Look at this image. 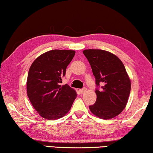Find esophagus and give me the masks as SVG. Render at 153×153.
<instances>
[{
	"mask_svg": "<svg viewBox=\"0 0 153 153\" xmlns=\"http://www.w3.org/2000/svg\"><path fill=\"white\" fill-rule=\"evenodd\" d=\"M86 91H87V89H86V88H83V89L79 90V92L81 93V94H83V93H85Z\"/></svg>",
	"mask_w": 153,
	"mask_h": 153,
	"instance_id": "34e87169",
	"label": "esophagus"
}]
</instances>
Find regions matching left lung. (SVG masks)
Here are the masks:
<instances>
[{"label":"left lung","mask_w":153,"mask_h":153,"mask_svg":"<svg viewBox=\"0 0 153 153\" xmlns=\"http://www.w3.org/2000/svg\"><path fill=\"white\" fill-rule=\"evenodd\" d=\"M91 67L97 86V100L89 106L93 114L100 118L109 120L121 113L128 103L131 82L121 60L114 53L103 50H83Z\"/></svg>","instance_id":"1"}]
</instances>
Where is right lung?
Returning a JSON list of instances; mask_svg holds the SVG:
<instances>
[{
	"mask_svg": "<svg viewBox=\"0 0 153 153\" xmlns=\"http://www.w3.org/2000/svg\"><path fill=\"white\" fill-rule=\"evenodd\" d=\"M74 50H53L38 56L30 66L27 93L34 109L47 120L61 118L68 113L76 99V91L60 85Z\"/></svg>",
	"mask_w": 153,
	"mask_h": 153,
	"instance_id": "obj_1",
	"label": "right lung"
}]
</instances>
